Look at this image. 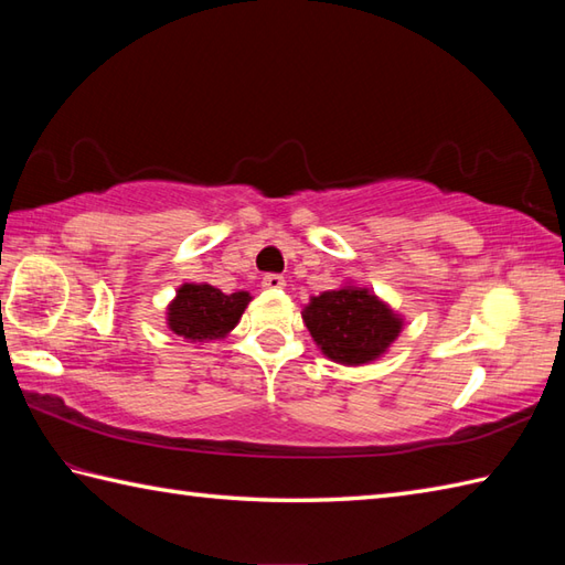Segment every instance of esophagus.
I'll use <instances>...</instances> for the list:
<instances>
[{
    "label": "esophagus",
    "instance_id": "1",
    "mask_svg": "<svg viewBox=\"0 0 565 565\" xmlns=\"http://www.w3.org/2000/svg\"><path fill=\"white\" fill-rule=\"evenodd\" d=\"M262 286H264V289H267V291H281L284 286H286V279H284L281 274H267V276H264V279H262Z\"/></svg>",
    "mask_w": 565,
    "mask_h": 565
}]
</instances>
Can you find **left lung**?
Masks as SVG:
<instances>
[{
    "label": "left lung",
    "mask_w": 565,
    "mask_h": 565,
    "mask_svg": "<svg viewBox=\"0 0 565 565\" xmlns=\"http://www.w3.org/2000/svg\"><path fill=\"white\" fill-rule=\"evenodd\" d=\"M303 322L320 352L344 366H362L398 340L403 318L364 286H342L310 298Z\"/></svg>",
    "instance_id": "left-lung-1"
}]
</instances>
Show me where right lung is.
Listing matches in <instances>:
<instances>
[{
  "label": "right lung",
  "mask_w": 565,
  "mask_h": 565,
  "mask_svg": "<svg viewBox=\"0 0 565 565\" xmlns=\"http://www.w3.org/2000/svg\"><path fill=\"white\" fill-rule=\"evenodd\" d=\"M249 301L247 291L223 294L211 284H182L167 306V328L186 342L221 340L237 326Z\"/></svg>",
  "instance_id": "1"
}]
</instances>
